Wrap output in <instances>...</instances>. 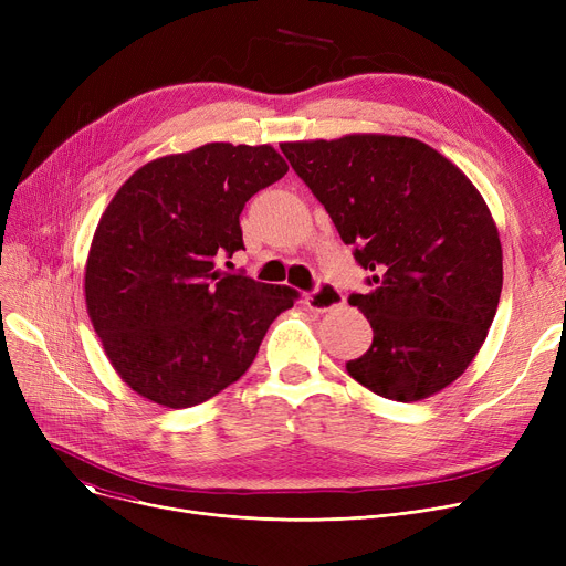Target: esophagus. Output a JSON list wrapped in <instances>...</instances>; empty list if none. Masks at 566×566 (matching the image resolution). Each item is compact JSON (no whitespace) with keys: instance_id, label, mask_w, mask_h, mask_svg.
<instances>
[{"instance_id":"34e87169","label":"esophagus","mask_w":566,"mask_h":566,"mask_svg":"<svg viewBox=\"0 0 566 566\" xmlns=\"http://www.w3.org/2000/svg\"><path fill=\"white\" fill-rule=\"evenodd\" d=\"M305 303L312 312H331L344 303V293L331 284V282H318L314 291L305 295Z\"/></svg>"}]
</instances>
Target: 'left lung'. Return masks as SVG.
<instances>
[{"label": "left lung", "instance_id": "obj_1", "mask_svg": "<svg viewBox=\"0 0 566 566\" xmlns=\"http://www.w3.org/2000/svg\"><path fill=\"white\" fill-rule=\"evenodd\" d=\"M365 271L348 303L374 342L350 378L378 397L420 401L482 348L502 291V248L468 176L412 137L346 135L280 144Z\"/></svg>", "mask_w": 566, "mask_h": 566}]
</instances>
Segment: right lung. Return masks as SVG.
<instances>
[{"label":"right lung","instance_id":"right-lung-1","mask_svg":"<svg viewBox=\"0 0 566 566\" xmlns=\"http://www.w3.org/2000/svg\"><path fill=\"white\" fill-rule=\"evenodd\" d=\"M289 171L273 146L213 142L137 169L96 227L86 312L116 374L190 408L241 378L295 291L218 271L245 250L241 213Z\"/></svg>","mask_w":566,"mask_h":566}]
</instances>
